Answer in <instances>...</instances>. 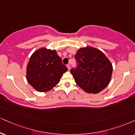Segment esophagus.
<instances>
[{
  "mask_svg": "<svg viewBox=\"0 0 135 135\" xmlns=\"http://www.w3.org/2000/svg\"><path fill=\"white\" fill-rule=\"evenodd\" d=\"M66 66H67L68 70H70V64L66 65Z\"/></svg>",
  "mask_w": 135,
  "mask_h": 135,
  "instance_id": "obj_1",
  "label": "esophagus"
}]
</instances>
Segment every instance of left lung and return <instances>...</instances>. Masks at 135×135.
<instances>
[{
	"label": "left lung",
	"mask_w": 135,
	"mask_h": 135,
	"mask_svg": "<svg viewBox=\"0 0 135 135\" xmlns=\"http://www.w3.org/2000/svg\"><path fill=\"white\" fill-rule=\"evenodd\" d=\"M77 66L70 70L77 84L87 93L97 94L109 84L113 65L100 50L92 46L81 48L75 55Z\"/></svg>",
	"instance_id": "obj_1"
}]
</instances>
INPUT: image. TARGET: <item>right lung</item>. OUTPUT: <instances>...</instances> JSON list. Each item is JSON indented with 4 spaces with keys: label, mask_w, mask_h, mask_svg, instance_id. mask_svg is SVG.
<instances>
[{
    "label": "right lung",
    "mask_w": 135,
    "mask_h": 135,
    "mask_svg": "<svg viewBox=\"0 0 135 135\" xmlns=\"http://www.w3.org/2000/svg\"><path fill=\"white\" fill-rule=\"evenodd\" d=\"M67 70L56 50L41 48L30 57L26 68V79L35 90L45 92L57 85L63 73Z\"/></svg>",
    "instance_id": "1"
}]
</instances>
